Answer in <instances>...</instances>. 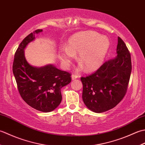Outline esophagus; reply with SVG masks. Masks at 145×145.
Instances as JSON below:
<instances>
[{
  "label": "esophagus",
  "instance_id": "1",
  "mask_svg": "<svg viewBox=\"0 0 145 145\" xmlns=\"http://www.w3.org/2000/svg\"><path fill=\"white\" fill-rule=\"evenodd\" d=\"M78 77V75H76V74H72V79L73 80H75L76 78H77Z\"/></svg>",
  "mask_w": 145,
  "mask_h": 145
}]
</instances>
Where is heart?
<instances>
[{"label": "heart", "mask_w": 145, "mask_h": 145, "mask_svg": "<svg viewBox=\"0 0 145 145\" xmlns=\"http://www.w3.org/2000/svg\"><path fill=\"white\" fill-rule=\"evenodd\" d=\"M109 45L108 39L97 32H80L70 39L67 47L60 48L58 56L63 65L68 67L78 54L79 62L86 70L91 71L103 62Z\"/></svg>", "instance_id": "heart-1"}]
</instances>
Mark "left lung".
I'll return each instance as SVG.
<instances>
[{
	"instance_id": "8db88e82",
	"label": "left lung",
	"mask_w": 145,
	"mask_h": 145,
	"mask_svg": "<svg viewBox=\"0 0 145 145\" xmlns=\"http://www.w3.org/2000/svg\"><path fill=\"white\" fill-rule=\"evenodd\" d=\"M116 53L115 58L105 62L91 74L80 78L83 101L95 113L113 108L127 93L131 72V55L120 37Z\"/></svg>"
}]
</instances>
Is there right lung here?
Returning a JSON list of instances; mask_svg holds the SVG:
<instances>
[{
    "label": "right lung",
    "instance_id": "add662e5",
    "mask_svg": "<svg viewBox=\"0 0 145 145\" xmlns=\"http://www.w3.org/2000/svg\"><path fill=\"white\" fill-rule=\"evenodd\" d=\"M37 29L30 33L18 46L14 55L12 70L22 98L33 108L50 112L61 101V88L72 81L71 73L49 65L37 68L30 65L24 56V48L41 32Z\"/></svg>",
    "mask_w": 145,
    "mask_h": 145
}]
</instances>
